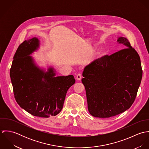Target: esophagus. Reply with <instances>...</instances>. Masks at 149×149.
Returning a JSON list of instances; mask_svg holds the SVG:
<instances>
[{"instance_id":"34e87169","label":"esophagus","mask_w":149,"mask_h":149,"mask_svg":"<svg viewBox=\"0 0 149 149\" xmlns=\"http://www.w3.org/2000/svg\"><path fill=\"white\" fill-rule=\"evenodd\" d=\"M82 77V74L81 73H78L76 76V79L77 80H80Z\"/></svg>"}]
</instances>
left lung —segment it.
I'll use <instances>...</instances> for the list:
<instances>
[{"label":"left lung","mask_w":149,"mask_h":149,"mask_svg":"<svg viewBox=\"0 0 149 149\" xmlns=\"http://www.w3.org/2000/svg\"><path fill=\"white\" fill-rule=\"evenodd\" d=\"M117 41L126 48L93 61L83 73L88 109L96 118L114 116L130 108L141 83L139 54L126 38Z\"/></svg>","instance_id":"obj_1"}]
</instances>
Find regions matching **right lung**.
Segmentation results:
<instances>
[{"mask_svg": "<svg viewBox=\"0 0 149 149\" xmlns=\"http://www.w3.org/2000/svg\"><path fill=\"white\" fill-rule=\"evenodd\" d=\"M39 46L36 37L22 43L14 56L10 75L19 106L33 116L49 118L61 112L66 92L75 79L73 75L55 77L53 68L45 72L36 66L29 55Z\"/></svg>", "mask_w": 149, "mask_h": 149, "instance_id": "obj_1", "label": "right lung"}]
</instances>
